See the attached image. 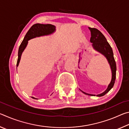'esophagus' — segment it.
Segmentation results:
<instances>
[{
  "mask_svg": "<svg viewBox=\"0 0 129 129\" xmlns=\"http://www.w3.org/2000/svg\"><path fill=\"white\" fill-rule=\"evenodd\" d=\"M67 57H68V58L69 60H72V55H70V54H69V55Z\"/></svg>",
  "mask_w": 129,
  "mask_h": 129,
  "instance_id": "esophagus-1",
  "label": "esophagus"
}]
</instances>
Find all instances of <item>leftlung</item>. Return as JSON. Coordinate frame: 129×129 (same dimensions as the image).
<instances>
[{"label":"left lung","mask_w":129,"mask_h":129,"mask_svg":"<svg viewBox=\"0 0 129 129\" xmlns=\"http://www.w3.org/2000/svg\"><path fill=\"white\" fill-rule=\"evenodd\" d=\"M89 29L90 30L91 32V38L90 41L91 43H92V46L96 51H99L100 53L103 54L106 57L107 60H108L109 64L110 65L111 69H112V81H111L110 84L109 85L108 88H107L106 90L104 92L97 95L98 97H101V96L105 95L107 93L109 92V91L114 86L115 81V77H116V63H115V61L114 60L112 47H111L110 44L107 41L106 39L104 36V35L99 29H96V28L89 27ZM81 91L84 94H88L89 95H94L87 94L82 91Z\"/></svg>","instance_id":"obj_1"}]
</instances>
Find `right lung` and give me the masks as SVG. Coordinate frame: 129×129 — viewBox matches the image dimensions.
I'll return each mask as SVG.
<instances>
[{
	"mask_svg": "<svg viewBox=\"0 0 129 129\" xmlns=\"http://www.w3.org/2000/svg\"><path fill=\"white\" fill-rule=\"evenodd\" d=\"M54 30H55V27L52 24H42L38 23L32 25L28 30L27 33L26 34L19 48L18 58L17 61L16 67H18L21 54L27 46L28 40L36 38V37L47 35L52 34ZM32 98H33L34 99H36L33 97H32Z\"/></svg>",
	"mask_w": 129,
	"mask_h": 129,
	"instance_id": "obj_1",
	"label": "right lung"
}]
</instances>
